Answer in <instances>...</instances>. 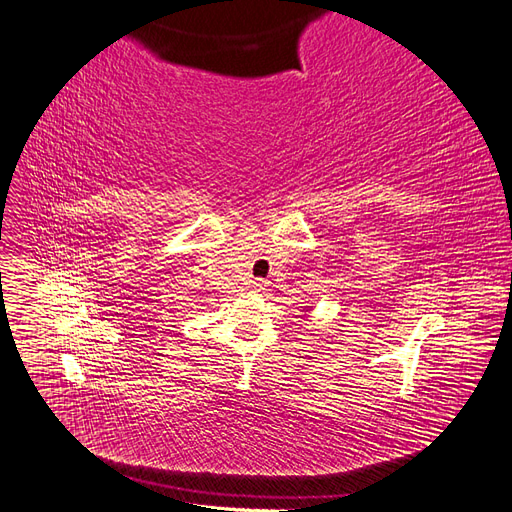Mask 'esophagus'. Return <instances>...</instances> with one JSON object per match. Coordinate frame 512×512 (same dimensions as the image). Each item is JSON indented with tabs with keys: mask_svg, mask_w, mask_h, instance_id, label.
Returning <instances> with one entry per match:
<instances>
[{
	"mask_svg": "<svg viewBox=\"0 0 512 512\" xmlns=\"http://www.w3.org/2000/svg\"><path fill=\"white\" fill-rule=\"evenodd\" d=\"M265 286H267V282H262V280L252 282V288H254V290H265Z\"/></svg>",
	"mask_w": 512,
	"mask_h": 512,
	"instance_id": "1",
	"label": "esophagus"
}]
</instances>
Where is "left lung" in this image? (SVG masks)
I'll return each mask as SVG.
<instances>
[{
  "label": "left lung",
  "instance_id": "obj_1",
  "mask_svg": "<svg viewBox=\"0 0 512 512\" xmlns=\"http://www.w3.org/2000/svg\"><path fill=\"white\" fill-rule=\"evenodd\" d=\"M305 312H309V307H305Z\"/></svg>",
  "mask_w": 512,
  "mask_h": 512
}]
</instances>
